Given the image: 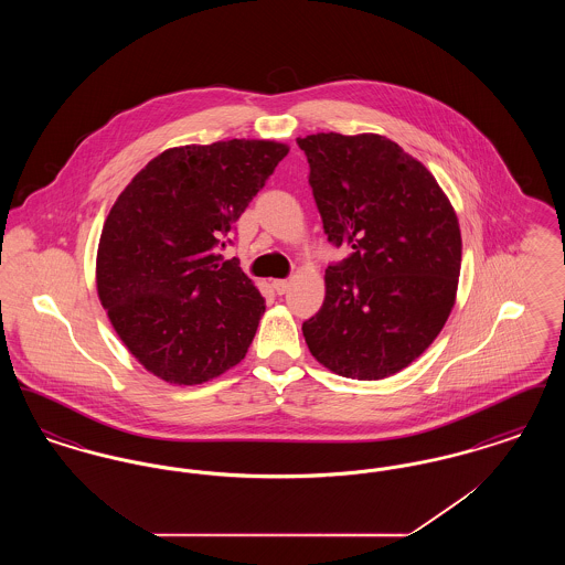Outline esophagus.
<instances>
[{
    "mask_svg": "<svg viewBox=\"0 0 565 565\" xmlns=\"http://www.w3.org/2000/svg\"><path fill=\"white\" fill-rule=\"evenodd\" d=\"M273 290L277 292V295H286L288 292V288H290V281L288 279H273Z\"/></svg>",
    "mask_w": 565,
    "mask_h": 565,
    "instance_id": "obj_1",
    "label": "esophagus"
}]
</instances>
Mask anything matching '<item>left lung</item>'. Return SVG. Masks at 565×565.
Instances as JSON below:
<instances>
[{
	"label": "left lung",
	"mask_w": 565,
	"mask_h": 565,
	"mask_svg": "<svg viewBox=\"0 0 565 565\" xmlns=\"http://www.w3.org/2000/svg\"><path fill=\"white\" fill-rule=\"evenodd\" d=\"M328 242L322 309L302 323L311 355L341 376L396 375L428 350L456 305L461 233L430 171L376 134L298 137Z\"/></svg>",
	"instance_id": "8db88e82"
}]
</instances>
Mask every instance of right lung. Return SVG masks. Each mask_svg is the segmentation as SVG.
Returning <instances> with one entry per match:
<instances>
[{"label":"right lung","instance_id":"right-lung-1","mask_svg":"<svg viewBox=\"0 0 565 565\" xmlns=\"http://www.w3.org/2000/svg\"><path fill=\"white\" fill-rule=\"evenodd\" d=\"M288 152L270 139L169 148L118 194L97 249V295L148 373L199 385L245 358L265 298L217 249Z\"/></svg>","mask_w":565,"mask_h":565}]
</instances>
